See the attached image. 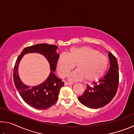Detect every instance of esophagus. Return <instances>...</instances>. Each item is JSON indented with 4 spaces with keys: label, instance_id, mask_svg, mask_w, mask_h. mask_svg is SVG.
Listing matches in <instances>:
<instances>
[{
    "label": "esophagus",
    "instance_id": "obj_1",
    "mask_svg": "<svg viewBox=\"0 0 134 134\" xmlns=\"http://www.w3.org/2000/svg\"><path fill=\"white\" fill-rule=\"evenodd\" d=\"M72 85H73L72 83H68V82H65V83H64V85H65V86H71Z\"/></svg>",
    "mask_w": 134,
    "mask_h": 134
}]
</instances>
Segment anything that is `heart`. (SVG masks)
Here are the masks:
<instances>
[{
    "instance_id": "1",
    "label": "heart",
    "mask_w": 134,
    "mask_h": 134,
    "mask_svg": "<svg viewBox=\"0 0 134 134\" xmlns=\"http://www.w3.org/2000/svg\"><path fill=\"white\" fill-rule=\"evenodd\" d=\"M77 69L68 75L71 81L85 79L86 82L98 80L105 74L108 66V59L97 49L89 46L71 48L67 54H62L57 60L58 75L64 78L75 67Z\"/></svg>"
}]
</instances>
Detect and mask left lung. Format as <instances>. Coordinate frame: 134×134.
<instances>
[{"label": "left lung", "instance_id": "8db88e82", "mask_svg": "<svg viewBox=\"0 0 134 134\" xmlns=\"http://www.w3.org/2000/svg\"><path fill=\"white\" fill-rule=\"evenodd\" d=\"M110 67L108 72L91 87L87 85L85 92L78 97L86 107L97 109L103 107L112 100L116 93L119 85V69L116 58L109 52Z\"/></svg>", "mask_w": 134, "mask_h": 134}]
</instances>
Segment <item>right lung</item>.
<instances>
[{"label":"right lung","instance_id":"1","mask_svg":"<svg viewBox=\"0 0 134 134\" xmlns=\"http://www.w3.org/2000/svg\"><path fill=\"white\" fill-rule=\"evenodd\" d=\"M54 45L39 44L27 47L18 57L13 70V80L17 90L22 99L31 107L38 109H47L54 105L58 100V94L64 83L54 74L57 60L59 54ZM29 53H38L44 55L48 61L51 72L44 82L37 86H29L21 81L18 73L19 64L24 55Z\"/></svg>","mask_w":134,"mask_h":134}]
</instances>
